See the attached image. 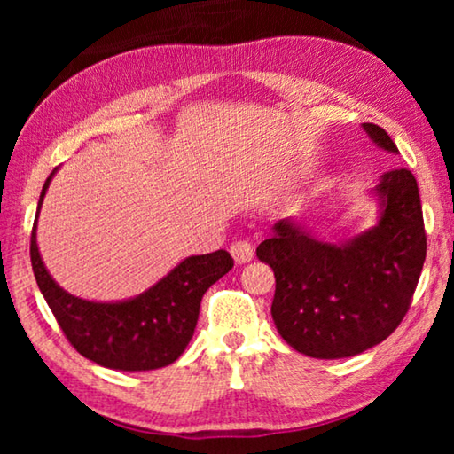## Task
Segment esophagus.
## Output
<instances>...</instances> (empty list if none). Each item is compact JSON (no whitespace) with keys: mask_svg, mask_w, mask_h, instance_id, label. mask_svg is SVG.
Returning a JSON list of instances; mask_svg holds the SVG:
<instances>
[{"mask_svg":"<svg viewBox=\"0 0 454 454\" xmlns=\"http://www.w3.org/2000/svg\"><path fill=\"white\" fill-rule=\"evenodd\" d=\"M230 254H232L238 264H246L254 258V248H252L248 240H236L230 244Z\"/></svg>","mask_w":454,"mask_h":454,"instance_id":"1","label":"esophagus"}]
</instances>
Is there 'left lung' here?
<instances>
[{
    "instance_id": "8db88e82",
    "label": "left lung",
    "mask_w": 454,
    "mask_h": 454,
    "mask_svg": "<svg viewBox=\"0 0 454 454\" xmlns=\"http://www.w3.org/2000/svg\"><path fill=\"white\" fill-rule=\"evenodd\" d=\"M376 145L398 152L376 124H363ZM379 226L347 244L314 240L278 222L256 256L276 278L272 318L292 348L314 358H347L395 333L411 309L427 256L417 178L406 168L382 174Z\"/></svg>"
}]
</instances>
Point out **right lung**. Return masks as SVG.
Listing matches in <instances>:
<instances>
[{
    "label": "right lung",
    "instance_id": "add662e5",
    "mask_svg": "<svg viewBox=\"0 0 454 454\" xmlns=\"http://www.w3.org/2000/svg\"><path fill=\"white\" fill-rule=\"evenodd\" d=\"M35 226L37 214L29 238L34 276L59 328L82 356L116 371H153L178 360L194 334L204 292L234 266L226 250L190 256L134 301L88 302L51 280L37 250Z\"/></svg>",
    "mask_w": 454,
    "mask_h": 454
}]
</instances>
